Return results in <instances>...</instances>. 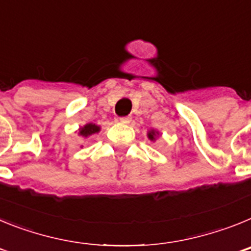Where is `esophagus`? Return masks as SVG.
Returning <instances> with one entry per match:
<instances>
[{
	"label": "esophagus",
	"instance_id": "esophagus-1",
	"mask_svg": "<svg viewBox=\"0 0 251 251\" xmlns=\"http://www.w3.org/2000/svg\"><path fill=\"white\" fill-rule=\"evenodd\" d=\"M119 122L122 124H128L130 122V118L129 117H122V118H119Z\"/></svg>",
	"mask_w": 251,
	"mask_h": 251
}]
</instances>
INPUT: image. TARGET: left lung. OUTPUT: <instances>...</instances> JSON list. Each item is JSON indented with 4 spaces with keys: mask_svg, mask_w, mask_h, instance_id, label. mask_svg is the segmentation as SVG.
I'll list each match as a JSON object with an SVG mask.
<instances>
[{
    "mask_svg": "<svg viewBox=\"0 0 251 251\" xmlns=\"http://www.w3.org/2000/svg\"><path fill=\"white\" fill-rule=\"evenodd\" d=\"M158 134V133H157ZM154 137H156V132L154 130H151L150 133H148V138L151 139V141H154Z\"/></svg>",
    "mask_w": 251,
    "mask_h": 251,
    "instance_id": "obj_1",
    "label": "left lung"
}]
</instances>
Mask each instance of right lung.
<instances>
[{"mask_svg": "<svg viewBox=\"0 0 251 251\" xmlns=\"http://www.w3.org/2000/svg\"><path fill=\"white\" fill-rule=\"evenodd\" d=\"M99 129H100V128H99L98 126H95V124H93V123H89V124H86L85 127L81 128L80 132H79V134L83 137H89V136H92V134H94V133H98Z\"/></svg>", "mask_w": 251, "mask_h": 251, "instance_id": "obj_1", "label": "right lung"}]
</instances>
